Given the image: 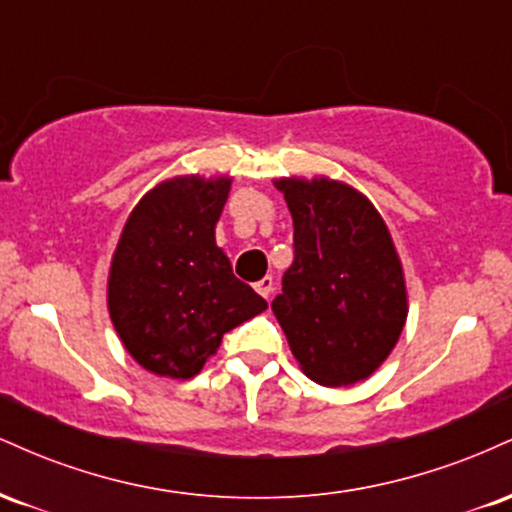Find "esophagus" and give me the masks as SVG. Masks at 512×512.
Instances as JSON below:
<instances>
[{"label": "esophagus", "instance_id": "obj_1", "mask_svg": "<svg viewBox=\"0 0 512 512\" xmlns=\"http://www.w3.org/2000/svg\"><path fill=\"white\" fill-rule=\"evenodd\" d=\"M255 291L260 293L262 298H267V301H269V296H272V291H274V279H272V276H264V279L257 281Z\"/></svg>", "mask_w": 512, "mask_h": 512}]
</instances>
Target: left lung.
Wrapping results in <instances>:
<instances>
[{"label": "left lung", "mask_w": 512, "mask_h": 512, "mask_svg": "<svg viewBox=\"0 0 512 512\" xmlns=\"http://www.w3.org/2000/svg\"><path fill=\"white\" fill-rule=\"evenodd\" d=\"M296 257L272 310L298 366L327 387L354 385L392 354L407 322V284L387 223L346 182L279 178Z\"/></svg>", "instance_id": "left-lung-1"}]
</instances>
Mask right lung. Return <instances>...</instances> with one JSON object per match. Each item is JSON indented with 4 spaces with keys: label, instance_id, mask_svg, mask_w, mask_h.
Returning <instances> with one entry per match:
<instances>
[{
    "label": "right lung",
    "instance_id": "1",
    "mask_svg": "<svg viewBox=\"0 0 512 512\" xmlns=\"http://www.w3.org/2000/svg\"><path fill=\"white\" fill-rule=\"evenodd\" d=\"M228 192V175L158 182L117 240L108 274L110 320L127 354L161 378L197 375L223 334L267 308L216 245Z\"/></svg>",
    "mask_w": 512,
    "mask_h": 512
}]
</instances>
